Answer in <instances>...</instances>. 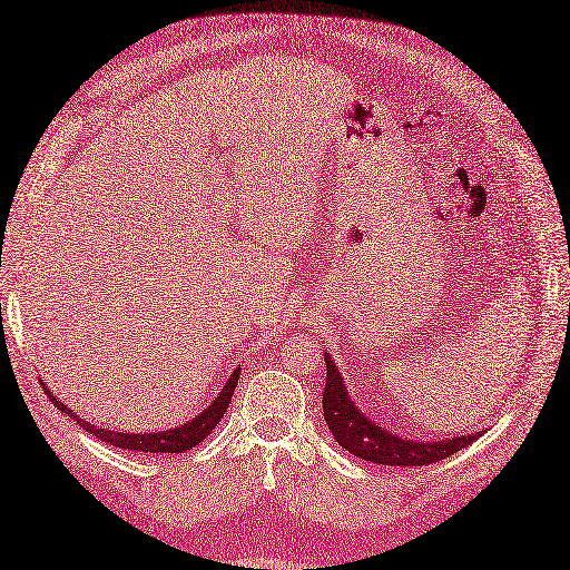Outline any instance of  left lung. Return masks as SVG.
Returning <instances> with one entry per match:
<instances>
[{"label":"left lung","mask_w":570,"mask_h":570,"mask_svg":"<svg viewBox=\"0 0 570 570\" xmlns=\"http://www.w3.org/2000/svg\"><path fill=\"white\" fill-rule=\"evenodd\" d=\"M326 357V389H323V420H326L331 434L335 436L337 445H343L345 451L357 455L362 460L376 465H400V468H422L439 463V460L449 458L458 451H463L470 445L476 434L458 436L449 441H407L400 439L391 432H383L372 420H366L364 414L352 403L347 395L345 381L337 374V368L331 360V355L323 352Z\"/></svg>","instance_id":"8db88e82"}]
</instances>
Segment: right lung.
Listing matches in <instances>:
<instances>
[{"label":"right lung","instance_id":"right-lung-1","mask_svg":"<svg viewBox=\"0 0 570 570\" xmlns=\"http://www.w3.org/2000/svg\"><path fill=\"white\" fill-rule=\"evenodd\" d=\"M239 381V368L237 372L229 374V381L225 383V389L220 391V395L213 400V403L194 417L189 424L170 429V432H158V434H125V432H105L100 426L88 424L86 420H81L79 414H73V410H67L65 403H59L55 395H50L52 403L57 405V410L67 412L73 422H79V426H83L88 434H94L96 439L117 445V449H125V451H144V453H184V451H191L194 445L202 443L218 422L223 420V414L227 412L229 400H233L235 386ZM48 391V389H45Z\"/></svg>","mask_w":570,"mask_h":570}]
</instances>
